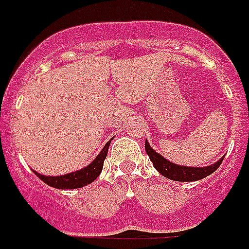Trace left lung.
Masks as SVG:
<instances>
[{
  "label": "left lung",
  "instance_id": "left-lung-1",
  "mask_svg": "<svg viewBox=\"0 0 249 249\" xmlns=\"http://www.w3.org/2000/svg\"><path fill=\"white\" fill-rule=\"evenodd\" d=\"M145 150H146V154H148L150 160H152L154 168L158 171L159 174L163 175L164 178L174 181L202 180V178L210 176L211 174H213L214 171L220 167L222 160H224V157H222V158L218 159L216 163L207 167L178 166V164H175V163L167 160L166 158H163L160 154H158V153L149 145L148 140L145 141Z\"/></svg>",
  "mask_w": 249,
  "mask_h": 249
}]
</instances>
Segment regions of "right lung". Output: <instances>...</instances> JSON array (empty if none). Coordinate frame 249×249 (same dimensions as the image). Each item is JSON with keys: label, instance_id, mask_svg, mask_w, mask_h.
<instances>
[{"label": "right lung", "instance_id": "right-lung-1", "mask_svg": "<svg viewBox=\"0 0 249 249\" xmlns=\"http://www.w3.org/2000/svg\"><path fill=\"white\" fill-rule=\"evenodd\" d=\"M109 145L110 141H108L100 154L93 159L92 162L87 167L82 168V170L75 171V172H71V174L63 175V176H45L38 172L33 171L41 180L47 184L49 186H53L55 189H78L83 188L86 185L91 184L92 181L97 178V176L101 174L103 171V166H104V159L107 158L108 154Z\"/></svg>", "mask_w": 249, "mask_h": 249}]
</instances>
